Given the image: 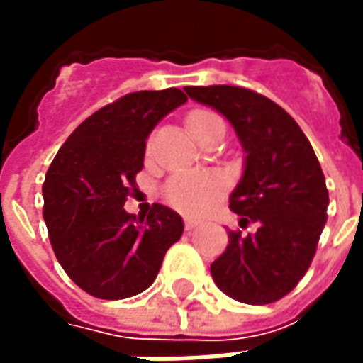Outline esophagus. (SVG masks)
I'll list each match as a JSON object with an SVG mask.
<instances>
[{
    "label": "esophagus",
    "mask_w": 363,
    "mask_h": 363,
    "mask_svg": "<svg viewBox=\"0 0 363 363\" xmlns=\"http://www.w3.org/2000/svg\"><path fill=\"white\" fill-rule=\"evenodd\" d=\"M200 223H202V221L190 220V218H186V220H184V228H186V231H192V229H196Z\"/></svg>",
    "instance_id": "obj_1"
}]
</instances>
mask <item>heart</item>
I'll list each match as a JSON object with an SVG mask.
<instances>
[{
    "label": "heart",
    "mask_w": 363,
    "mask_h": 363,
    "mask_svg": "<svg viewBox=\"0 0 363 363\" xmlns=\"http://www.w3.org/2000/svg\"><path fill=\"white\" fill-rule=\"evenodd\" d=\"M218 118L210 111H194L189 116V128L192 134L208 120ZM228 190V182L212 171H181L173 174L165 186V198L179 212L200 216L212 210Z\"/></svg>",
    "instance_id": "heart-1"
}]
</instances>
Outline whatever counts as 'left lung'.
Instances as JSON below:
<instances>
[{
	"label": "left lung",
	"instance_id": "obj_1",
	"mask_svg": "<svg viewBox=\"0 0 363 363\" xmlns=\"http://www.w3.org/2000/svg\"><path fill=\"white\" fill-rule=\"evenodd\" d=\"M235 128L245 153V173L229 196L239 225L212 262L216 286L241 303L267 305L288 296L311 267L327 221L328 190L319 159L297 122L268 96L245 87H184Z\"/></svg>",
	"mask_w": 363,
	"mask_h": 363
}]
</instances>
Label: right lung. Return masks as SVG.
<instances>
[{
	"label": "right lung",
	"instance_id": "1",
	"mask_svg": "<svg viewBox=\"0 0 363 363\" xmlns=\"http://www.w3.org/2000/svg\"><path fill=\"white\" fill-rule=\"evenodd\" d=\"M186 103L181 89L135 91L83 120L60 147L43 184V216L56 259L99 299L142 294L155 280L182 218L153 204L147 216L124 210L135 192L145 140L161 118Z\"/></svg>",
	"mask_w": 363,
	"mask_h": 363
}]
</instances>
